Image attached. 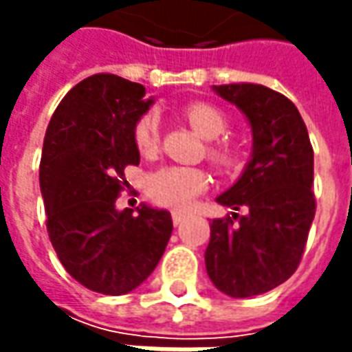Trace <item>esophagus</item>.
Here are the masks:
<instances>
[{
  "mask_svg": "<svg viewBox=\"0 0 352 352\" xmlns=\"http://www.w3.org/2000/svg\"><path fill=\"white\" fill-rule=\"evenodd\" d=\"M186 217H188V215H186L184 211H172V221H174V225H180Z\"/></svg>",
  "mask_w": 352,
  "mask_h": 352,
  "instance_id": "1",
  "label": "esophagus"
}]
</instances>
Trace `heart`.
<instances>
[{
    "instance_id": "1",
    "label": "heart",
    "mask_w": 352,
    "mask_h": 352,
    "mask_svg": "<svg viewBox=\"0 0 352 352\" xmlns=\"http://www.w3.org/2000/svg\"><path fill=\"white\" fill-rule=\"evenodd\" d=\"M184 116L190 125L206 139H219L229 129V121L225 113L206 102L188 103L184 107ZM133 142L137 151L144 156L155 155L160 144V117L155 111L142 113L133 127ZM208 160L217 170L225 174H233L241 168L243 158L235 144L229 141H211L208 144ZM210 186V178L206 170L194 166H166L153 172L146 180V190L153 201L184 210L188 208L199 194H204Z\"/></svg>"
}]
</instances>
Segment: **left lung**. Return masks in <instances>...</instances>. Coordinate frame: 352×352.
<instances>
[{
  "mask_svg": "<svg viewBox=\"0 0 352 352\" xmlns=\"http://www.w3.org/2000/svg\"><path fill=\"white\" fill-rule=\"evenodd\" d=\"M215 91L235 103L252 129V158L217 197L235 213L211 221L206 268L217 290L250 298L286 282L300 266L316 215L314 148L298 107L261 84ZM245 209L239 216L236 211Z\"/></svg>",
  "mask_w": 352,
  "mask_h": 352,
  "instance_id": "8db88e82",
  "label": "left lung"
}]
</instances>
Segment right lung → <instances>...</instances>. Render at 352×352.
Listing matches in <instances>:
<instances>
[{"mask_svg": "<svg viewBox=\"0 0 352 352\" xmlns=\"http://www.w3.org/2000/svg\"><path fill=\"white\" fill-rule=\"evenodd\" d=\"M144 86L94 74L70 89L47 127L41 192L47 231L66 272L88 290L121 296L156 268L172 235L168 211L142 204L116 210L125 166L139 164L137 119L151 107Z\"/></svg>", "mask_w": 352, "mask_h": 352, "instance_id": "right-lung-1", "label": "right lung"}]
</instances>
